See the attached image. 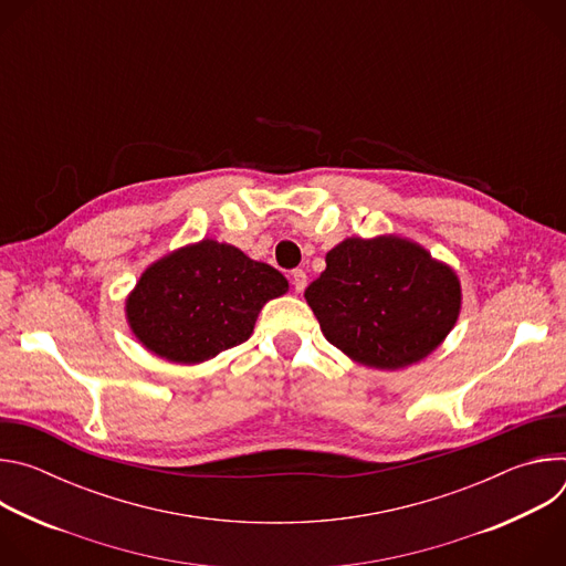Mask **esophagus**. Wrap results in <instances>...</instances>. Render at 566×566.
<instances>
[{
  "label": "esophagus",
  "mask_w": 566,
  "mask_h": 566,
  "mask_svg": "<svg viewBox=\"0 0 566 566\" xmlns=\"http://www.w3.org/2000/svg\"><path fill=\"white\" fill-rule=\"evenodd\" d=\"M291 282H293L295 293H302V291L306 289V273H304L302 269H295V271L291 273Z\"/></svg>",
  "instance_id": "1"
}]
</instances>
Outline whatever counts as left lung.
Returning <instances> with one entry per match:
<instances>
[{
  "mask_svg": "<svg viewBox=\"0 0 566 566\" xmlns=\"http://www.w3.org/2000/svg\"><path fill=\"white\" fill-rule=\"evenodd\" d=\"M304 291L325 338L352 360L402 369L428 358L461 311L457 273L406 237H347Z\"/></svg>",
  "mask_w": 566,
  "mask_h": 566,
  "instance_id": "1",
  "label": "left lung"
}]
</instances>
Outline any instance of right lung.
<instances>
[{
	"label": "right lung",
	"instance_id": "add662e5",
	"mask_svg": "<svg viewBox=\"0 0 566 566\" xmlns=\"http://www.w3.org/2000/svg\"><path fill=\"white\" fill-rule=\"evenodd\" d=\"M286 277L230 244L201 239L149 264L125 300L127 325L158 358L197 365L251 338Z\"/></svg>",
	"mask_w": 566,
	"mask_h": 566
}]
</instances>
